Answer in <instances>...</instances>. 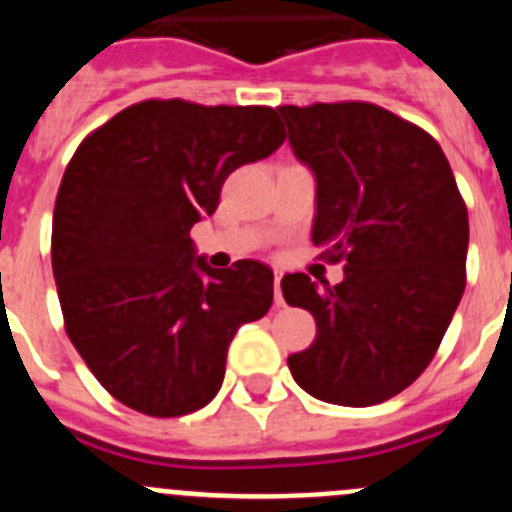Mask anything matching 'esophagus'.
Returning a JSON list of instances; mask_svg holds the SVG:
<instances>
[{
	"mask_svg": "<svg viewBox=\"0 0 512 512\" xmlns=\"http://www.w3.org/2000/svg\"><path fill=\"white\" fill-rule=\"evenodd\" d=\"M280 282H282V270H275V305H285V300H282V290H280Z\"/></svg>",
	"mask_w": 512,
	"mask_h": 512,
	"instance_id": "esophagus-1",
	"label": "esophagus"
}]
</instances>
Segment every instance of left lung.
Returning <instances> with one entry per match:
<instances>
[{"instance_id": "obj_1", "label": "left lung", "mask_w": 512, "mask_h": 512, "mask_svg": "<svg viewBox=\"0 0 512 512\" xmlns=\"http://www.w3.org/2000/svg\"><path fill=\"white\" fill-rule=\"evenodd\" d=\"M277 112L315 172L312 242L325 262H345L332 287L282 277L287 305L317 322L315 342L287 365L317 400L385 403L423 375L463 297L468 207L438 142L388 109L317 102Z\"/></svg>"}]
</instances>
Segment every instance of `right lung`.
Returning <instances> with one entry per match:
<instances>
[{
    "label": "right lung",
    "instance_id": "right-lung-1",
    "mask_svg": "<svg viewBox=\"0 0 512 512\" xmlns=\"http://www.w3.org/2000/svg\"><path fill=\"white\" fill-rule=\"evenodd\" d=\"M285 142L272 107L145 99L89 132L64 170L52 270L64 330L112 398L152 418L205 408L240 325L272 305V270H212L190 230L230 172Z\"/></svg>",
    "mask_w": 512,
    "mask_h": 512
}]
</instances>
